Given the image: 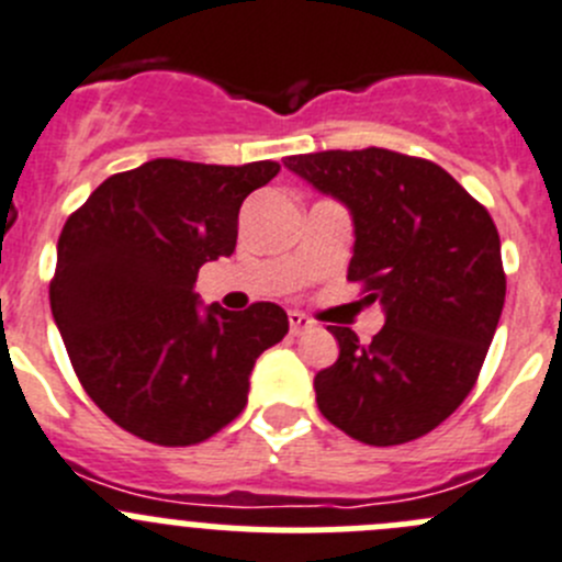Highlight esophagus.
I'll return each instance as SVG.
<instances>
[{"mask_svg":"<svg viewBox=\"0 0 562 562\" xmlns=\"http://www.w3.org/2000/svg\"><path fill=\"white\" fill-rule=\"evenodd\" d=\"M288 324H291V333L299 335V333H305V329L313 327V318L305 316V313L291 311V313H288Z\"/></svg>","mask_w":562,"mask_h":562,"instance_id":"obj_1","label":"esophagus"}]
</instances>
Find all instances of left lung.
<instances>
[{
    "label": "left lung",
    "instance_id": "1",
    "mask_svg": "<svg viewBox=\"0 0 562 562\" xmlns=\"http://www.w3.org/2000/svg\"><path fill=\"white\" fill-rule=\"evenodd\" d=\"M285 166L352 210L349 282L385 307L371 344L329 327L340 355L313 380L318 411L369 447L432 432L476 385L505 307L494 218L424 157L369 146L291 155Z\"/></svg>",
    "mask_w": 562,
    "mask_h": 562
}]
</instances>
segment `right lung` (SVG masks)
Listing matches in <instances>:
<instances>
[{
	"instance_id": "add662e5",
	"label": "right lung",
	"mask_w": 562,
	"mask_h": 562,
	"mask_svg": "<svg viewBox=\"0 0 562 562\" xmlns=\"http://www.w3.org/2000/svg\"><path fill=\"white\" fill-rule=\"evenodd\" d=\"M280 162L149 160L113 175L63 224L49 305L80 385L127 432L193 447L240 416L255 360L280 344L274 302L199 311V269L229 257L238 210Z\"/></svg>"
}]
</instances>
